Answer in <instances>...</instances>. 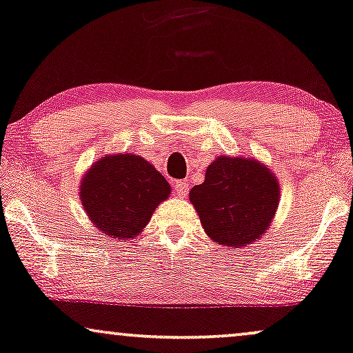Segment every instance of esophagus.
<instances>
[{"label": "esophagus", "instance_id": "1", "mask_svg": "<svg viewBox=\"0 0 353 353\" xmlns=\"http://www.w3.org/2000/svg\"><path fill=\"white\" fill-rule=\"evenodd\" d=\"M174 190H176V194L179 195V197H185V195L189 194V184L184 181H177L176 184H174Z\"/></svg>", "mask_w": 353, "mask_h": 353}]
</instances>
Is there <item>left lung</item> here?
<instances>
[{
    "mask_svg": "<svg viewBox=\"0 0 353 353\" xmlns=\"http://www.w3.org/2000/svg\"><path fill=\"white\" fill-rule=\"evenodd\" d=\"M190 203L205 233L228 248L264 238L280 202V184L269 166L248 156H218L202 184L192 187Z\"/></svg>",
    "mask_w": 353,
    "mask_h": 353,
    "instance_id": "left-lung-1",
    "label": "left lung"
}]
</instances>
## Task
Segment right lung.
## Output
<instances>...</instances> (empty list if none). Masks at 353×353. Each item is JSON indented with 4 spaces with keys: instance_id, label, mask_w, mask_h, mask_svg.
<instances>
[{
    "instance_id": "right-lung-1",
    "label": "right lung",
    "mask_w": 353,
    "mask_h": 353,
    "mask_svg": "<svg viewBox=\"0 0 353 353\" xmlns=\"http://www.w3.org/2000/svg\"><path fill=\"white\" fill-rule=\"evenodd\" d=\"M171 185L153 164L132 153L104 154L83 174L79 199L101 233L125 241L143 233Z\"/></svg>"
}]
</instances>
